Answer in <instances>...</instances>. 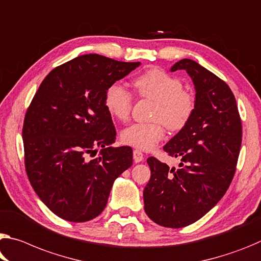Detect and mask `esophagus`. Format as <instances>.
I'll return each instance as SVG.
<instances>
[{
  "mask_svg": "<svg viewBox=\"0 0 261 261\" xmlns=\"http://www.w3.org/2000/svg\"><path fill=\"white\" fill-rule=\"evenodd\" d=\"M143 159H144V155H143L142 151L137 150V148H136V150H134V160H135V163H140V161H143Z\"/></svg>",
  "mask_w": 261,
  "mask_h": 261,
  "instance_id": "obj_1",
  "label": "esophagus"
}]
</instances>
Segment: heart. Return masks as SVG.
I'll list each match as a JSON object with an SVG mask.
<instances>
[{
	"label": "heart",
	"instance_id": "b5f03b06",
	"mask_svg": "<svg viewBox=\"0 0 261 261\" xmlns=\"http://www.w3.org/2000/svg\"><path fill=\"white\" fill-rule=\"evenodd\" d=\"M140 97L154 101L151 118L147 123H132L124 127L121 139L126 145L140 150H151L165 137V126L173 132L185 129L195 114L197 98L192 90L184 88L180 77L153 67L132 81ZM134 96L118 82L107 87L103 105L109 115L118 121H126L132 110Z\"/></svg>",
	"mask_w": 261,
	"mask_h": 261
}]
</instances>
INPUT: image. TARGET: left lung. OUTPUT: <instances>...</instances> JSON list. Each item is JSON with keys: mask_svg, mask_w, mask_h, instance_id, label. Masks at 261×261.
Segmentation results:
<instances>
[{"mask_svg": "<svg viewBox=\"0 0 261 261\" xmlns=\"http://www.w3.org/2000/svg\"><path fill=\"white\" fill-rule=\"evenodd\" d=\"M186 69L196 89L195 114L164 146L179 158L171 168L150 156L151 177L144 189V209L161 226L184 227L217 204L233 179L242 145V121L233 93L222 79L190 59L171 71Z\"/></svg>", "mask_w": 261, "mask_h": 261, "instance_id": "8db88e82", "label": "left lung"}]
</instances>
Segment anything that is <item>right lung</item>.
Returning <instances> with one entry per match:
<instances>
[{"label":"right lung","instance_id":"1","mask_svg":"<svg viewBox=\"0 0 261 261\" xmlns=\"http://www.w3.org/2000/svg\"><path fill=\"white\" fill-rule=\"evenodd\" d=\"M139 65L100 55L74 58L47 74L29 106L22 130L27 175L63 220L97 217L115 179L132 165L131 147L110 146L116 129L103 95Z\"/></svg>","mask_w":261,"mask_h":261}]
</instances>
